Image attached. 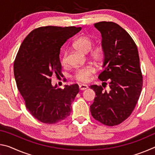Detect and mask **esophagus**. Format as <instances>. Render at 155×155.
<instances>
[{"label": "esophagus", "instance_id": "esophagus-1", "mask_svg": "<svg viewBox=\"0 0 155 155\" xmlns=\"http://www.w3.org/2000/svg\"><path fill=\"white\" fill-rule=\"evenodd\" d=\"M87 88H88V86L87 85H85V84H81V85H79V89L81 90H85Z\"/></svg>", "mask_w": 155, "mask_h": 155}]
</instances>
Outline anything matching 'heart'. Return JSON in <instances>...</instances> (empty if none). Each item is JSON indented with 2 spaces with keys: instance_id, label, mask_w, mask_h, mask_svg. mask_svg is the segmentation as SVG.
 Wrapping results in <instances>:
<instances>
[{
  "instance_id": "obj_1",
  "label": "heart",
  "mask_w": 155,
  "mask_h": 155,
  "mask_svg": "<svg viewBox=\"0 0 155 155\" xmlns=\"http://www.w3.org/2000/svg\"><path fill=\"white\" fill-rule=\"evenodd\" d=\"M94 44L92 39L88 36H81L72 43L73 48L82 53H87L90 50V59L96 64H101L104 59L105 53L104 48L101 46H96L91 48ZM91 50H90V49ZM61 62L65 64L66 62V55L64 54L62 56ZM94 72V69L91 66H85L77 70L74 74V78L80 82H87L90 81V76Z\"/></svg>"
}]
</instances>
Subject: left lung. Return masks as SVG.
<instances>
[{"instance_id": "8db88e82", "label": "left lung", "mask_w": 155, "mask_h": 155, "mask_svg": "<svg viewBox=\"0 0 155 155\" xmlns=\"http://www.w3.org/2000/svg\"><path fill=\"white\" fill-rule=\"evenodd\" d=\"M102 35L104 70L98 76L102 85H93L95 91L90 106L91 115L107 126L118 125L132 114L143 85L137 47L124 28L113 22L94 24ZM109 82V91L104 87Z\"/></svg>"}]
</instances>
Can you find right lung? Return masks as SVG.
I'll return each instance as SVG.
<instances>
[{
	"mask_svg": "<svg viewBox=\"0 0 155 155\" xmlns=\"http://www.w3.org/2000/svg\"><path fill=\"white\" fill-rule=\"evenodd\" d=\"M81 30L76 27H39L26 37L18 52L14 64L17 87L28 111L41 122L55 124L70 114L78 85H65L62 90L52 85L51 77L61 75L60 49Z\"/></svg>",
	"mask_w": 155,
	"mask_h": 155,
	"instance_id": "1",
	"label": "right lung"
}]
</instances>
